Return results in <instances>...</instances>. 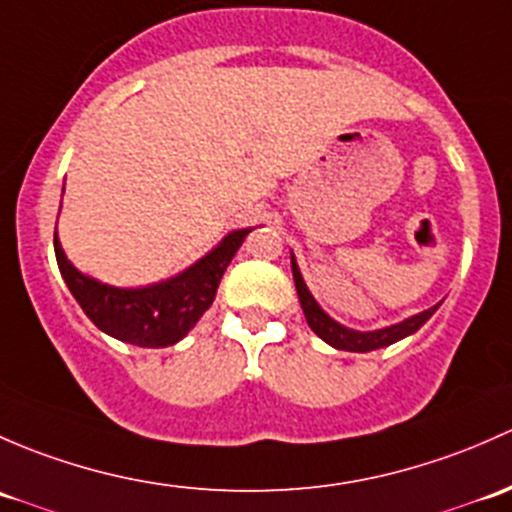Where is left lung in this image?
Instances as JSON below:
<instances>
[{
	"mask_svg": "<svg viewBox=\"0 0 512 512\" xmlns=\"http://www.w3.org/2000/svg\"><path fill=\"white\" fill-rule=\"evenodd\" d=\"M291 263H293L295 291H298L300 305H303V313H305V320H308L310 330H313V333L318 337H323L328 345L337 347V350L372 352V350H379V347L392 345V342H397V340H402V337L416 333V330H419L421 325H424L426 320H429L431 315L436 313V308H439V305H434V308L424 310V313L414 315V318L404 320V323L392 325V328L374 330V333H357V330H350V328H342V325H337L333 318H328V315L320 310V305L315 303L313 295H310L308 288H305L303 276H300L295 258H291Z\"/></svg>",
	"mask_w": 512,
	"mask_h": 512,
	"instance_id": "left-lung-1",
	"label": "left lung"
}]
</instances>
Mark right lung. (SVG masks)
Wrapping results in <instances>:
<instances>
[{
  "label": "right lung",
  "mask_w": 512,
  "mask_h": 512,
  "mask_svg": "<svg viewBox=\"0 0 512 512\" xmlns=\"http://www.w3.org/2000/svg\"><path fill=\"white\" fill-rule=\"evenodd\" d=\"M249 231H231L212 254L172 281L150 288H113L83 276L63 254L56 231L54 249L68 291L78 300L83 313L93 320V325L130 345L170 347L182 340L212 305L221 276Z\"/></svg>",
  "instance_id": "1"
}]
</instances>
